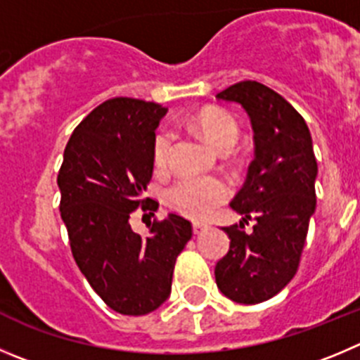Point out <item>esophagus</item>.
<instances>
[{
  "instance_id": "obj_1",
  "label": "esophagus",
  "mask_w": 360,
  "mask_h": 360,
  "mask_svg": "<svg viewBox=\"0 0 360 360\" xmlns=\"http://www.w3.org/2000/svg\"><path fill=\"white\" fill-rule=\"evenodd\" d=\"M206 229H207L206 224H199V221H195V224H193V234H200V233H204Z\"/></svg>"
}]
</instances>
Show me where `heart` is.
I'll list each match as a JSON object with an SVG mask.
<instances>
[{"mask_svg": "<svg viewBox=\"0 0 360 360\" xmlns=\"http://www.w3.org/2000/svg\"><path fill=\"white\" fill-rule=\"evenodd\" d=\"M206 142L217 150L231 149L238 142L240 126L231 113L224 110H204L193 119ZM172 134L160 131L153 143V161L156 169H163L169 160ZM231 193L229 184L220 177H181L167 190V202L177 213L193 220H206Z\"/></svg>", "mask_w": 360, "mask_h": 360, "instance_id": "obj_1", "label": "heart"}]
</instances>
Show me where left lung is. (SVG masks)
<instances>
[{"instance_id": "8db88e82", "label": "left lung", "mask_w": 360, "mask_h": 360, "mask_svg": "<svg viewBox=\"0 0 360 360\" xmlns=\"http://www.w3.org/2000/svg\"><path fill=\"white\" fill-rule=\"evenodd\" d=\"M217 99L243 106L256 149L247 181L231 202L243 220L224 227L231 247L214 266V278L233 302L259 304L284 290L298 270L316 210V158L300 113L263 83L240 82ZM248 219L257 221L245 233Z\"/></svg>"}]
</instances>
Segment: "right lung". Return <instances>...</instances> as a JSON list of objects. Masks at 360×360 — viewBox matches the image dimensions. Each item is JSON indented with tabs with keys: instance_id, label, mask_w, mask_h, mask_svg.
<instances>
[{
	"instance_id": "right-lung-1",
	"label": "right lung",
	"mask_w": 360,
	"mask_h": 360,
	"mask_svg": "<svg viewBox=\"0 0 360 360\" xmlns=\"http://www.w3.org/2000/svg\"><path fill=\"white\" fill-rule=\"evenodd\" d=\"M165 113L131 97L104 101L72 131L56 179L74 261L104 304L126 316L149 314L169 298L176 259L191 238L190 221L174 213L149 224L147 238L129 226L134 210H158L143 191Z\"/></svg>"
}]
</instances>
